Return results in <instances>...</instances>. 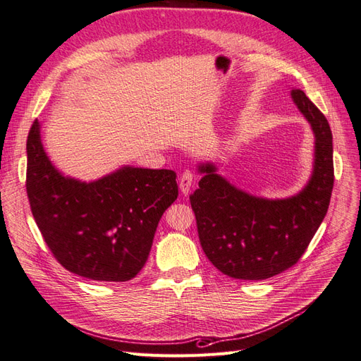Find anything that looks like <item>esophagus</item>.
<instances>
[{
  "label": "esophagus",
  "instance_id": "34e87169",
  "mask_svg": "<svg viewBox=\"0 0 361 361\" xmlns=\"http://www.w3.org/2000/svg\"><path fill=\"white\" fill-rule=\"evenodd\" d=\"M195 182V174L191 171V170H185L182 174H180V179H179V188L183 194H188L191 187Z\"/></svg>",
  "mask_w": 361,
  "mask_h": 361
}]
</instances>
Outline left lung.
Segmentation results:
<instances>
[{
	"mask_svg": "<svg viewBox=\"0 0 361 361\" xmlns=\"http://www.w3.org/2000/svg\"><path fill=\"white\" fill-rule=\"evenodd\" d=\"M290 97L314 135L312 174L297 194L267 199L235 187L215 162L197 164L199 190L190 195L204 255L223 274L265 280L298 262L329 211L331 199L333 135L325 116L305 93Z\"/></svg>",
	"mask_w": 361,
	"mask_h": 361,
	"instance_id": "1",
	"label": "left lung"
}]
</instances>
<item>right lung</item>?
Wrapping results in <instances>:
<instances>
[{
  "label": "right lung",
  "instance_id": "obj_1",
  "mask_svg": "<svg viewBox=\"0 0 361 361\" xmlns=\"http://www.w3.org/2000/svg\"><path fill=\"white\" fill-rule=\"evenodd\" d=\"M27 138V194L54 256L68 271L99 281H128L145 267L158 223L178 199L176 173L123 166L96 180L63 174L42 143Z\"/></svg>",
  "mask_w": 361,
  "mask_h": 361
}]
</instances>
